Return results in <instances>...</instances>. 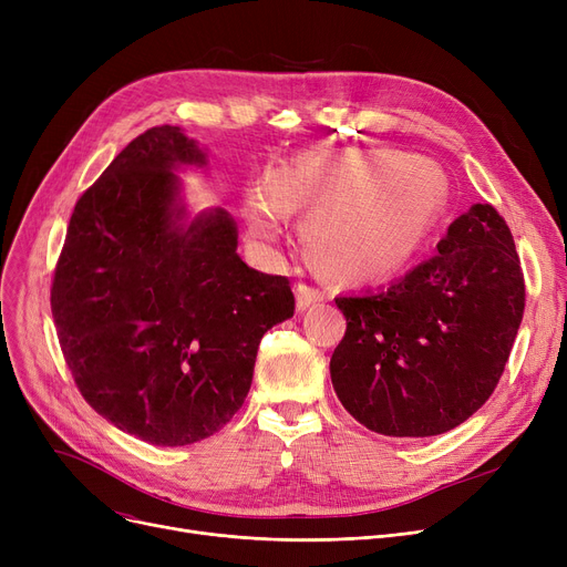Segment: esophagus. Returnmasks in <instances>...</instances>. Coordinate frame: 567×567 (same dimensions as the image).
Here are the masks:
<instances>
[{
    "instance_id": "34e87169",
    "label": "esophagus",
    "mask_w": 567,
    "mask_h": 567,
    "mask_svg": "<svg viewBox=\"0 0 567 567\" xmlns=\"http://www.w3.org/2000/svg\"><path fill=\"white\" fill-rule=\"evenodd\" d=\"M319 301H323V293L319 289H312L310 285H303V282L296 285V310L303 312L306 308H310Z\"/></svg>"
}]
</instances>
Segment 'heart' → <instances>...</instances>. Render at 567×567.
<instances>
[{"instance_id":"heart-1","label":"heart","mask_w":567,"mask_h":567,"mask_svg":"<svg viewBox=\"0 0 567 567\" xmlns=\"http://www.w3.org/2000/svg\"><path fill=\"white\" fill-rule=\"evenodd\" d=\"M445 186L423 158L389 152H308L246 193L248 231L261 244L285 234L287 214L310 212V257L342 280L372 282L404 268L441 214Z\"/></svg>"}]
</instances>
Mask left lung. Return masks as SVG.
<instances>
[{"mask_svg":"<svg viewBox=\"0 0 567 567\" xmlns=\"http://www.w3.org/2000/svg\"><path fill=\"white\" fill-rule=\"evenodd\" d=\"M436 255L385 289L338 296L347 333L331 359L342 406L385 436H436L478 411L524 315L513 234L492 204L451 223Z\"/></svg>","mask_w":567,"mask_h":567,"instance_id":"obj_1","label":"left lung"}]
</instances>
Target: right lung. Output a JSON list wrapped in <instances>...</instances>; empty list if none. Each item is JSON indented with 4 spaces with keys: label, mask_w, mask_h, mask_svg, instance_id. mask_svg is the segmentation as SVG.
<instances>
[{
    "label": "right lung",
    "mask_w": 567,
    "mask_h": 567,
    "mask_svg": "<svg viewBox=\"0 0 567 567\" xmlns=\"http://www.w3.org/2000/svg\"><path fill=\"white\" fill-rule=\"evenodd\" d=\"M206 152L178 126L135 137L78 199L50 306L82 398L146 443L188 445L244 406L289 280L236 252L225 208L190 216L178 172Z\"/></svg>",
    "instance_id": "1"
}]
</instances>
